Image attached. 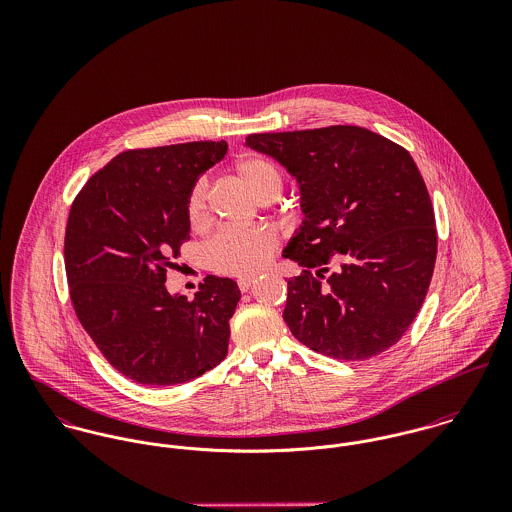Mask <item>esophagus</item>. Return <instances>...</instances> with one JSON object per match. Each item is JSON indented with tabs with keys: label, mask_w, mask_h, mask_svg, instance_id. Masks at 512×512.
<instances>
[{
	"label": "esophagus",
	"mask_w": 512,
	"mask_h": 512,
	"mask_svg": "<svg viewBox=\"0 0 512 512\" xmlns=\"http://www.w3.org/2000/svg\"><path fill=\"white\" fill-rule=\"evenodd\" d=\"M252 284H254V278H240V280H238L240 292H248V290L252 288Z\"/></svg>",
	"instance_id": "esophagus-1"
}]
</instances>
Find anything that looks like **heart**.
Segmentation results:
<instances>
[{"label": "heart", "mask_w": 512, "mask_h": 512, "mask_svg": "<svg viewBox=\"0 0 512 512\" xmlns=\"http://www.w3.org/2000/svg\"><path fill=\"white\" fill-rule=\"evenodd\" d=\"M234 175L250 197L258 203L262 199H276L282 193V173L274 161L258 155L242 157L234 163ZM187 217L191 226L207 222V183L199 181L187 201ZM278 246V234L266 226L252 228H224L217 232L205 256L209 266L224 276H254L270 262Z\"/></svg>", "instance_id": "1"}]
</instances>
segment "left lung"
Returning a JSON list of instances; mask_svg holds the SVG:
<instances>
[{
  "instance_id": "obj_1",
  "label": "left lung",
  "mask_w": 512,
  "mask_h": 512,
  "mask_svg": "<svg viewBox=\"0 0 512 512\" xmlns=\"http://www.w3.org/2000/svg\"><path fill=\"white\" fill-rule=\"evenodd\" d=\"M299 185L305 219L284 258V321L305 347L365 361L400 341L430 288L438 234L418 165L404 147L359 126L252 134Z\"/></svg>"
}]
</instances>
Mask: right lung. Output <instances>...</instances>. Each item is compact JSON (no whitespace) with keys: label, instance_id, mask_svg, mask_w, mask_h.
Instances as JSON below:
<instances>
[{"label":"right lung","instance_id":"add662e5","mask_svg":"<svg viewBox=\"0 0 512 512\" xmlns=\"http://www.w3.org/2000/svg\"><path fill=\"white\" fill-rule=\"evenodd\" d=\"M226 142L132 149L76 195L65 234L74 311L106 361L147 386H171L228 353L234 280L207 276L195 299L169 293L165 272L187 242L189 193Z\"/></svg>","mask_w":512,"mask_h":512}]
</instances>
